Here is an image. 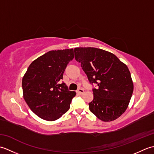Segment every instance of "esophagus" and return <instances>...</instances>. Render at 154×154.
<instances>
[{
  "mask_svg": "<svg viewBox=\"0 0 154 154\" xmlns=\"http://www.w3.org/2000/svg\"><path fill=\"white\" fill-rule=\"evenodd\" d=\"M84 90L83 89H78L77 91V93H78V94H83L84 93Z\"/></svg>",
  "mask_w": 154,
  "mask_h": 154,
  "instance_id": "34e87169",
  "label": "esophagus"
}]
</instances>
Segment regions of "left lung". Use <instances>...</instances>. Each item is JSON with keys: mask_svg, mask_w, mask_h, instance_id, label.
Returning a JSON list of instances; mask_svg holds the SVG:
<instances>
[{"mask_svg": "<svg viewBox=\"0 0 154 154\" xmlns=\"http://www.w3.org/2000/svg\"><path fill=\"white\" fill-rule=\"evenodd\" d=\"M75 57L93 89L94 99L89 109L103 122H110L125 112L131 99L134 84L127 65L115 55L95 48H76Z\"/></svg>", "mask_w": 154, "mask_h": 154, "instance_id": "obj_1", "label": "left lung"}]
</instances>
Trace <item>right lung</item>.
<instances>
[{"instance_id":"1","label":"right lung","mask_w":154,"mask_h":154,"mask_svg":"<svg viewBox=\"0 0 154 154\" xmlns=\"http://www.w3.org/2000/svg\"><path fill=\"white\" fill-rule=\"evenodd\" d=\"M73 57V49L50 51L32 61L23 77V97L41 119L54 121L69 109L76 93L60 81Z\"/></svg>"}]
</instances>
